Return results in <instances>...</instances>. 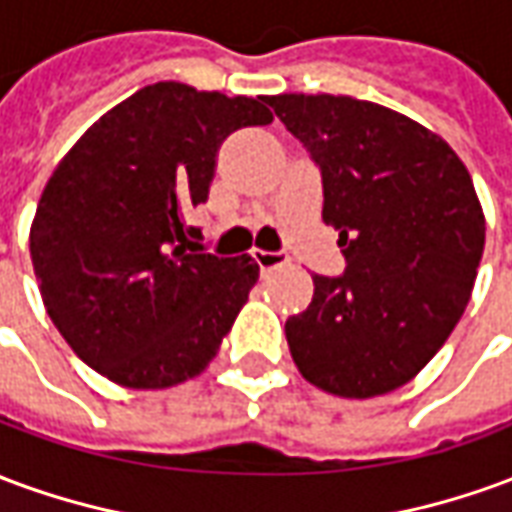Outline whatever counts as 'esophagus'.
<instances>
[{"label":"esophagus","instance_id":"obj_1","mask_svg":"<svg viewBox=\"0 0 512 512\" xmlns=\"http://www.w3.org/2000/svg\"><path fill=\"white\" fill-rule=\"evenodd\" d=\"M255 263L260 266V271H274V268L288 266L290 257L285 252H263V249H255Z\"/></svg>","mask_w":512,"mask_h":512}]
</instances>
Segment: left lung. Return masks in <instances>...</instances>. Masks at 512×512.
Instances as JSON below:
<instances>
[{
	"label": "left lung",
	"mask_w": 512,
	"mask_h": 512,
	"mask_svg": "<svg viewBox=\"0 0 512 512\" xmlns=\"http://www.w3.org/2000/svg\"><path fill=\"white\" fill-rule=\"evenodd\" d=\"M321 172L323 222L345 271L312 274L310 307L285 323L310 384L373 397L436 356L472 296L485 219L463 161L406 115L348 95H271Z\"/></svg>",
	"instance_id": "left-lung-1"
}]
</instances>
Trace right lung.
Here are the masks:
<instances>
[{"label": "right lung", "mask_w": 512, "mask_h": 512, "mask_svg": "<svg viewBox=\"0 0 512 512\" xmlns=\"http://www.w3.org/2000/svg\"><path fill=\"white\" fill-rule=\"evenodd\" d=\"M268 98L156 82L106 112L62 158L29 233L49 318L115 384L164 389L202 373L260 268L186 249V213L208 200L216 150L268 126Z\"/></svg>", "instance_id": "add662e5"}]
</instances>
